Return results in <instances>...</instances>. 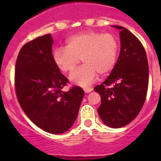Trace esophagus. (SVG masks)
I'll return each instance as SVG.
<instances>
[{
	"label": "esophagus",
	"instance_id": "1",
	"mask_svg": "<svg viewBox=\"0 0 161 161\" xmlns=\"http://www.w3.org/2000/svg\"><path fill=\"white\" fill-rule=\"evenodd\" d=\"M83 90H84V92H85V93H90L91 91L93 90V88H83Z\"/></svg>",
	"mask_w": 161,
	"mask_h": 161
}]
</instances>
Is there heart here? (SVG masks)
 <instances>
[{"instance_id":"heart-1","label":"heart","mask_w":161,"mask_h":161,"mask_svg":"<svg viewBox=\"0 0 161 161\" xmlns=\"http://www.w3.org/2000/svg\"><path fill=\"white\" fill-rule=\"evenodd\" d=\"M119 43L111 33L84 31L68 39L66 47L53 52V61L63 73H72L81 61L83 65L70 76L73 83L80 86L93 83L98 73L105 75L114 68Z\"/></svg>"}]
</instances>
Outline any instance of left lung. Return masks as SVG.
Returning <instances> with one entry per match:
<instances>
[{"label": "left lung", "mask_w": 161, "mask_h": 161, "mask_svg": "<svg viewBox=\"0 0 161 161\" xmlns=\"http://www.w3.org/2000/svg\"><path fill=\"white\" fill-rule=\"evenodd\" d=\"M121 48L114 68L106 80L94 87L100 94L99 117L108 127L118 129L130 124L139 114L146 98L149 66L140 41L120 26Z\"/></svg>", "instance_id": "1"}]
</instances>
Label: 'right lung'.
I'll return each instance as SVG.
<instances>
[{
	"label": "right lung",
	"instance_id": "1",
	"mask_svg": "<svg viewBox=\"0 0 161 161\" xmlns=\"http://www.w3.org/2000/svg\"><path fill=\"white\" fill-rule=\"evenodd\" d=\"M53 43L51 34H47L21 47L15 68V89L21 108L37 127L62 134L77 119L84 91L78 86L63 91L68 80L54 63Z\"/></svg>",
	"mask_w": 161,
	"mask_h": 161
}]
</instances>
